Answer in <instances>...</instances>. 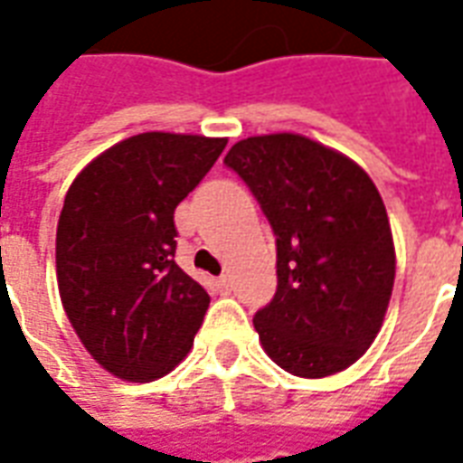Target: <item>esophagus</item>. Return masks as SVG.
<instances>
[{
    "label": "esophagus",
    "instance_id": "1",
    "mask_svg": "<svg viewBox=\"0 0 463 463\" xmlns=\"http://www.w3.org/2000/svg\"><path fill=\"white\" fill-rule=\"evenodd\" d=\"M215 288H218V292H222V295H228V292H231V278H228V275H221V278L215 280Z\"/></svg>",
    "mask_w": 463,
    "mask_h": 463
}]
</instances>
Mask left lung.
<instances>
[{
    "label": "left lung",
    "mask_w": 463,
    "mask_h": 463,
    "mask_svg": "<svg viewBox=\"0 0 463 463\" xmlns=\"http://www.w3.org/2000/svg\"><path fill=\"white\" fill-rule=\"evenodd\" d=\"M222 163L250 188L275 235L278 290L252 317L265 352L310 379L354 364L394 288L377 185L347 156L298 133L238 141Z\"/></svg>",
    "instance_id": "left-lung-1"
}]
</instances>
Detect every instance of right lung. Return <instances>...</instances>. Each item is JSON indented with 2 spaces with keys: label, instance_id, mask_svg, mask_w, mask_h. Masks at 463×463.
Listing matches in <instances>:
<instances>
[{
  "label": "right lung",
  "instance_id": "obj_1",
  "mask_svg": "<svg viewBox=\"0 0 463 463\" xmlns=\"http://www.w3.org/2000/svg\"><path fill=\"white\" fill-rule=\"evenodd\" d=\"M225 138L138 133L86 165L56 228L66 317L111 374L151 382L181 362L211 305L175 265V205L203 181Z\"/></svg>",
  "mask_w": 463,
  "mask_h": 463
}]
</instances>
